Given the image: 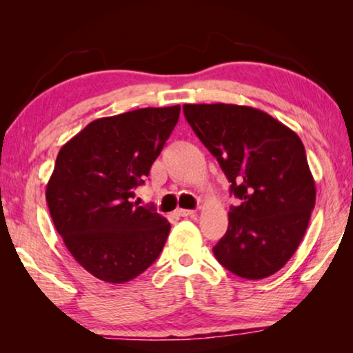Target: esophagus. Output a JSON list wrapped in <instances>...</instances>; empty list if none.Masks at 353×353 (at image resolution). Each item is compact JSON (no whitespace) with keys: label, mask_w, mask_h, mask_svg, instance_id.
Returning <instances> with one entry per match:
<instances>
[{"label":"esophagus","mask_w":353,"mask_h":353,"mask_svg":"<svg viewBox=\"0 0 353 353\" xmlns=\"http://www.w3.org/2000/svg\"><path fill=\"white\" fill-rule=\"evenodd\" d=\"M176 213L179 214V216H190V218L196 216L194 210H183V208H179V210H176Z\"/></svg>","instance_id":"1"}]
</instances>
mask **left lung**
Here are the masks:
<instances>
[{"label": "left lung", "mask_w": 353, "mask_h": 353, "mask_svg": "<svg viewBox=\"0 0 353 353\" xmlns=\"http://www.w3.org/2000/svg\"><path fill=\"white\" fill-rule=\"evenodd\" d=\"M185 118L216 157L240 205L213 254L238 277H270L296 252L316 185L301 139L266 112L235 104H185Z\"/></svg>", "instance_id": "8db88e82"}]
</instances>
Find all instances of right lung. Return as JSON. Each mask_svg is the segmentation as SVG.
Listing matches in <instances>:
<instances>
[{
	"label": "right lung",
	"instance_id": "1",
	"mask_svg": "<svg viewBox=\"0 0 353 353\" xmlns=\"http://www.w3.org/2000/svg\"><path fill=\"white\" fill-rule=\"evenodd\" d=\"M181 105L94 119L65 143L46 185L52 223L83 270L124 283L145 272L168 238V219L132 202L177 124Z\"/></svg>",
	"mask_w": 353,
	"mask_h": 353
}]
</instances>
